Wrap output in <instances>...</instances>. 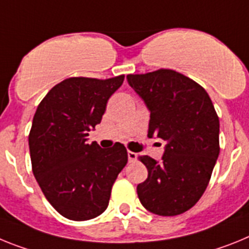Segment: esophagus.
<instances>
[{
    "label": "esophagus",
    "mask_w": 249,
    "mask_h": 249,
    "mask_svg": "<svg viewBox=\"0 0 249 249\" xmlns=\"http://www.w3.org/2000/svg\"><path fill=\"white\" fill-rule=\"evenodd\" d=\"M127 159L129 161H135L138 159V154L134 151H127Z\"/></svg>",
    "instance_id": "1"
}]
</instances>
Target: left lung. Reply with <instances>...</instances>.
<instances>
[{"label":"left lung","instance_id":"left-lung-1","mask_svg":"<svg viewBox=\"0 0 249 249\" xmlns=\"http://www.w3.org/2000/svg\"><path fill=\"white\" fill-rule=\"evenodd\" d=\"M127 83L150 111L148 137L165 140L160 161L139 157L148 178L137 187L144 208L178 215L200 199L219 155V119L204 89L169 69L130 73Z\"/></svg>","mask_w":249,"mask_h":249}]
</instances>
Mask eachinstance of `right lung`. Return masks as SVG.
Here are the masks:
<instances>
[{"mask_svg": "<svg viewBox=\"0 0 249 249\" xmlns=\"http://www.w3.org/2000/svg\"><path fill=\"white\" fill-rule=\"evenodd\" d=\"M124 75L100 80L70 77L53 86L35 112L29 135L32 172L50 204L62 217L88 220L107 208L114 181L127 163L120 142L88 144L107 100Z\"/></svg>", "mask_w": 249, "mask_h": 249, "instance_id": "add662e5", "label": "right lung"}]
</instances>
